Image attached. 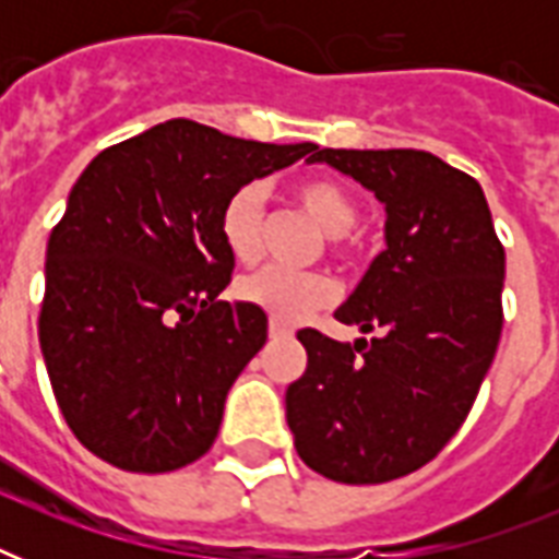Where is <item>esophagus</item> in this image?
Masks as SVG:
<instances>
[{
	"mask_svg": "<svg viewBox=\"0 0 559 559\" xmlns=\"http://www.w3.org/2000/svg\"><path fill=\"white\" fill-rule=\"evenodd\" d=\"M289 336H293V331H289L287 324H281V322H275V319H272V322H270V340H289Z\"/></svg>",
	"mask_w": 559,
	"mask_h": 559,
	"instance_id": "34e87169",
	"label": "esophagus"
}]
</instances>
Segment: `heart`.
<instances>
[{
    "label": "heart",
    "instance_id": "b5f03b06",
    "mask_svg": "<svg viewBox=\"0 0 559 559\" xmlns=\"http://www.w3.org/2000/svg\"><path fill=\"white\" fill-rule=\"evenodd\" d=\"M293 197L301 205L307 217L322 228L324 235H345L357 209L345 193V188L336 186L333 179L310 177L293 186ZM261 217H263V193L258 186L237 188L219 211V235L223 243L240 263H252L261 252ZM237 296L246 305L261 307L275 322L296 324L301 319L328 307L336 298V284L328 275L319 272H296L281 270V266H266L254 272L249 278L237 284Z\"/></svg>",
    "mask_w": 559,
    "mask_h": 559
}]
</instances>
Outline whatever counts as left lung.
Returning <instances> with one entry per match:
<instances>
[{"label": "left lung", "instance_id": "1", "mask_svg": "<svg viewBox=\"0 0 559 559\" xmlns=\"http://www.w3.org/2000/svg\"><path fill=\"white\" fill-rule=\"evenodd\" d=\"M331 165L385 209V249L336 310L354 345L298 331L301 380L287 426L307 467L380 485L424 467L459 432L502 336L504 249L485 191L426 151H331Z\"/></svg>", "mask_w": 559, "mask_h": 559}]
</instances>
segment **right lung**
I'll list each match as a JSON object with an SVG mask.
<instances>
[{"label":"right lung","instance_id":"1","mask_svg":"<svg viewBox=\"0 0 559 559\" xmlns=\"http://www.w3.org/2000/svg\"><path fill=\"white\" fill-rule=\"evenodd\" d=\"M316 144L246 142L174 118L107 147L46 246L39 348L74 438L130 473L211 450L228 389L266 342V313L219 301L235 254L219 211Z\"/></svg>","mask_w":559,"mask_h":559}]
</instances>
